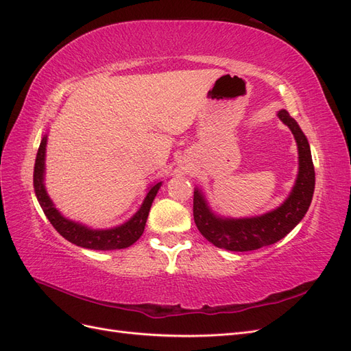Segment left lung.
I'll list each match as a JSON object with an SVG mask.
<instances>
[{"mask_svg": "<svg viewBox=\"0 0 351 351\" xmlns=\"http://www.w3.org/2000/svg\"><path fill=\"white\" fill-rule=\"evenodd\" d=\"M291 129L298 145V176L287 202L270 213L250 219H220L208 210L203 194L194 191V222L198 231L213 245L229 252H252L275 244L302 220L315 191V167L306 135L287 110L278 113Z\"/></svg>", "mask_w": 351, "mask_h": 351, "instance_id": "obj_1", "label": "left lung"}]
</instances>
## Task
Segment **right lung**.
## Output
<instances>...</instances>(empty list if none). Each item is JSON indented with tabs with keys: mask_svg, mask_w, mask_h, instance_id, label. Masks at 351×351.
<instances>
[{
	"mask_svg": "<svg viewBox=\"0 0 351 351\" xmlns=\"http://www.w3.org/2000/svg\"><path fill=\"white\" fill-rule=\"evenodd\" d=\"M45 145H47V136L43 138L41 145L38 148V154L35 160V169H34V188L38 197V202L41 204L47 219L51 222L56 228V231L64 237L67 241L73 243L79 247L91 248V250H119L126 248L132 245L136 239L143 235L145 222L148 217L149 207H152L153 199L158 191L162 182H158L149 188V191L144 199L141 208L138 210L135 216L126 222L125 225L114 228V229H106V231H93V229L85 228L79 223L72 222V220L64 219L62 215L56 210L51 199L47 195L45 186H44V162H45Z\"/></svg>",
	"mask_w": 351,
	"mask_h": 351,
	"instance_id": "add662e5",
	"label": "right lung"
}]
</instances>
